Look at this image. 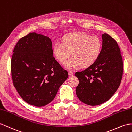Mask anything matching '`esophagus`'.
<instances>
[{
  "label": "esophagus",
  "instance_id": "obj_1",
  "mask_svg": "<svg viewBox=\"0 0 132 132\" xmlns=\"http://www.w3.org/2000/svg\"><path fill=\"white\" fill-rule=\"evenodd\" d=\"M68 73H69V75L70 76H73V72H72V71H68Z\"/></svg>",
  "mask_w": 132,
  "mask_h": 132
}]
</instances>
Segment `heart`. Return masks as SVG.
Masks as SVG:
<instances>
[{"mask_svg": "<svg viewBox=\"0 0 132 132\" xmlns=\"http://www.w3.org/2000/svg\"><path fill=\"white\" fill-rule=\"evenodd\" d=\"M102 48L100 38L85 32H71L64 35L62 41H57L53 46V52L57 61L63 63L71 52L72 56L66 63L70 69L78 66L88 67L99 58Z\"/></svg>", "mask_w": 132, "mask_h": 132, "instance_id": "obj_1", "label": "heart"}]
</instances>
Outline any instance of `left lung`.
Segmentation results:
<instances>
[{"mask_svg": "<svg viewBox=\"0 0 132 132\" xmlns=\"http://www.w3.org/2000/svg\"><path fill=\"white\" fill-rule=\"evenodd\" d=\"M102 36L99 58L88 68L75 73L79 81L76 95L90 106H97L110 99L118 88L123 75V60L117 43L108 34Z\"/></svg>", "mask_w": 132, "mask_h": 132, "instance_id": "left-lung-1", "label": "left lung"}]
</instances>
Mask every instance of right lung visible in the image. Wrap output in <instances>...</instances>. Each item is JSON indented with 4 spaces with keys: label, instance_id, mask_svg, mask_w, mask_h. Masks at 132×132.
<instances>
[{
    "label": "right lung",
    "instance_id": "obj_1",
    "mask_svg": "<svg viewBox=\"0 0 132 132\" xmlns=\"http://www.w3.org/2000/svg\"><path fill=\"white\" fill-rule=\"evenodd\" d=\"M13 52L11 72L20 97L36 107L50 103L69 76L53 56L51 39L29 33L18 41Z\"/></svg>",
    "mask_w": 132,
    "mask_h": 132
}]
</instances>
